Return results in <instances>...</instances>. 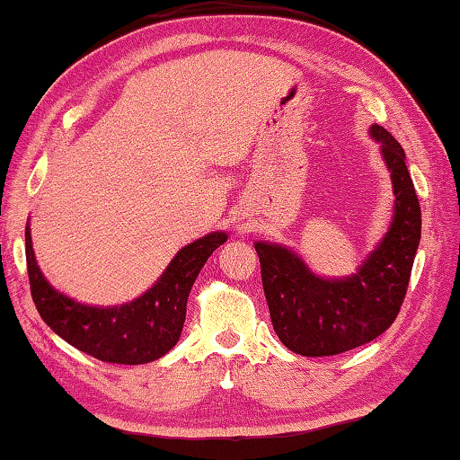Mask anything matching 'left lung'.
<instances>
[{
    "instance_id": "8db88e82",
    "label": "left lung",
    "mask_w": 460,
    "mask_h": 460,
    "mask_svg": "<svg viewBox=\"0 0 460 460\" xmlns=\"http://www.w3.org/2000/svg\"><path fill=\"white\" fill-rule=\"evenodd\" d=\"M369 132L392 172L395 215L356 275L320 279L292 251L269 243L255 245L272 328L300 356H336L376 340L394 324L407 295L421 239V208L402 146L384 126L374 124Z\"/></svg>"
}]
</instances>
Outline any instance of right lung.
<instances>
[{
    "mask_svg": "<svg viewBox=\"0 0 460 460\" xmlns=\"http://www.w3.org/2000/svg\"><path fill=\"white\" fill-rule=\"evenodd\" d=\"M227 241V233H209L173 257L155 285L128 305L84 306L57 292L39 270L25 227V259L35 308L45 324L76 349L109 364L138 366L162 358L178 344L188 296L211 252Z\"/></svg>",
    "mask_w": 460,
    "mask_h": 460,
    "instance_id": "obj_1",
    "label": "right lung"
}]
</instances>
